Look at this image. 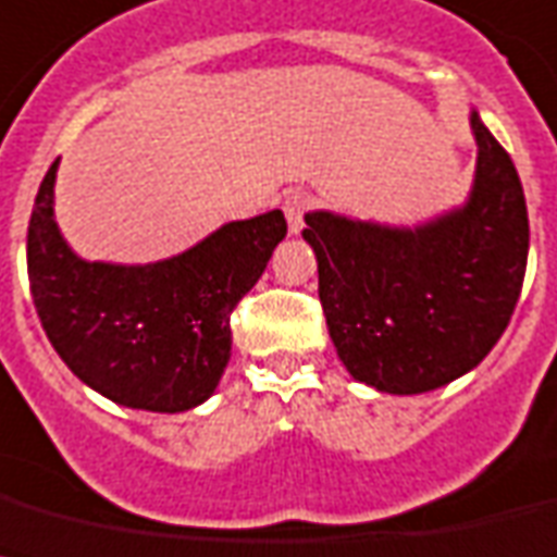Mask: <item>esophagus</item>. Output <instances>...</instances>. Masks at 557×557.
Here are the masks:
<instances>
[{"label":"esophagus","mask_w":557,"mask_h":557,"mask_svg":"<svg viewBox=\"0 0 557 557\" xmlns=\"http://www.w3.org/2000/svg\"><path fill=\"white\" fill-rule=\"evenodd\" d=\"M310 207L305 193H287L284 195V218H287V226H290V233H301V226H305V212Z\"/></svg>","instance_id":"esophagus-1"}]
</instances>
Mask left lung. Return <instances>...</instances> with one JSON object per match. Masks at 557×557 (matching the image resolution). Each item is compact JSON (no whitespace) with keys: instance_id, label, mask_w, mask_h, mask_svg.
I'll return each mask as SVG.
<instances>
[{"instance_id":"8db88e82","label":"left lung","mask_w":557,"mask_h":557,"mask_svg":"<svg viewBox=\"0 0 557 557\" xmlns=\"http://www.w3.org/2000/svg\"><path fill=\"white\" fill-rule=\"evenodd\" d=\"M478 140L462 207L417 226L307 212L319 299L342 364L382 394H425L478 368L504 336L529 256L518 169L469 114Z\"/></svg>"}]
</instances>
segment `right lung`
<instances>
[{
    "label": "right lung",
    "mask_w": 557,
    "mask_h": 557,
    "mask_svg": "<svg viewBox=\"0 0 557 557\" xmlns=\"http://www.w3.org/2000/svg\"><path fill=\"white\" fill-rule=\"evenodd\" d=\"M57 166L28 224L30 296L53 350L88 388L126 408L181 413L207 403L230 362V313L287 235L282 209L230 221L152 264L86 261L53 218Z\"/></svg>",
    "instance_id": "1"
}]
</instances>
